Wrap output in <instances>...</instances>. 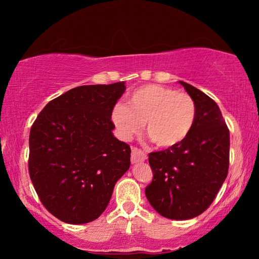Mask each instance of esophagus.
<instances>
[{"mask_svg":"<svg viewBox=\"0 0 259 259\" xmlns=\"http://www.w3.org/2000/svg\"><path fill=\"white\" fill-rule=\"evenodd\" d=\"M147 155L143 150L138 147H133L132 148V154H131V161L132 164H136V162H143L146 160Z\"/></svg>","mask_w":259,"mask_h":259,"instance_id":"1","label":"esophagus"}]
</instances>
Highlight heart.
Segmentation results:
<instances>
[{
  "mask_svg": "<svg viewBox=\"0 0 259 259\" xmlns=\"http://www.w3.org/2000/svg\"><path fill=\"white\" fill-rule=\"evenodd\" d=\"M197 118L193 98L185 92L146 84L130 95L128 105L118 104L112 120L123 139H131L143 130L159 147H173L189 137Z\"/></svg>",
  "mask_w": 259,
  "mask_h": 259,
  "instance_id": "heart-1",
  "label": "heart"
}]
</instances>
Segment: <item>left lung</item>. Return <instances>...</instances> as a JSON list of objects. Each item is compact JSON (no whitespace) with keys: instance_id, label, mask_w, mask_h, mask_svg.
<instances>
[{"instance_id":"1","label":"left lung","mask_w":259,"mask_h":259,"mask_svg":"<svg viewBox=\"0 0 259 259\" xmlns=\"http://www.w3.org/2000/svg\"><path fill=\"white\" fill-rule=\"evenodd\" d=\"M179 82L196 102V122L183 143L148 154L153 179L145 194L162 217L185 221L207 210L221 190L229 171L230 132L210 97Z\"/></svg>"}]
</instances>
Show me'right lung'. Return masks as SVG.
<instances>
[{
	"label": "right lung",
	"mask_w": 259,
	"mask_h": 259,
	"mask_svg": "<svg viewBox=\"0 0 259 259\" xmlns=\"http://www.w3.org/2000/svg\"><path fill=\"white\" fill-rule=\"evenodd\" d=\"M125 82L80 86L49 101L30 128L29 176L41 203L60 221L100 217L131 165V147L113 136V108Z\"/></svg>",
	"instance_id": "right-lung-1"
}]
</instances>
